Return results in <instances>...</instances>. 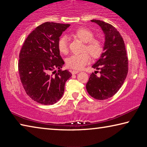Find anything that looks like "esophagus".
I'll return each instance as SVG.
<instances>
[{
	"label": "esophagus",
	"mask_w": 147,
	"mask_h": 147,
	"mask_svg": "<svg viewBox=\"0 0 147 147\" xmlns=\"http://www.w3.org/2000/svg\"><path fill=\"white\" fill-rule=\"evenodd\" d=\"M71 73L73 74H77L78 73H79V71H76V70H73V71H71Z\"/></svg>",
	"instance_id": "34e87169"
}]
</instances>
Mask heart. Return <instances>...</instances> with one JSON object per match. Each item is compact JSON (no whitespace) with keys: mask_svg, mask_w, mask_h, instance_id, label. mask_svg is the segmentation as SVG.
<instances>
[{"mask_svg":"<svg viewBox=\"0 0 147 147\" xmlns=\"http://www.w3.org/2000/svg\"><path fill=\"white\" fill-rule=\"evenodd\" d=\"M72 36L84 42L82 51L84 53L73 54L66 59V65L69 68L81 69L90 61V56L93 59L98 58L104 51V45L101 40L94 38V33L89 28L80 27L71 32ZM57 47L60 53L66 54L68 53V39L66 36L59 37L57 41Z\"/></svg>","mask_w":147,"mask_h":147,"instance_id":"b5f03b06","label":"heart"}]
</instances>
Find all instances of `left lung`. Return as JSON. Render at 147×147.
<instances>
[{
	"instance_id": "1",
	"label": "left lung",
	"mask_w": 147,
	"mask_h": 147,
	"mask_svg": "<svg viewBox=\"0 0 147 147\" xmlns=\"http://www.w3.org/2000/svg\"><path fill=\"white\" fill-rule=\"evenodd\" d=\"M98 24L105 34L104 53L92 67L100 71L91 74L86 84L89 95L97 100L113 96L123 86L128 71V59L123 38L115 27L100 20H91ZM96 72L100 75L97 76Z\"/></svg>"
}]
</instances>
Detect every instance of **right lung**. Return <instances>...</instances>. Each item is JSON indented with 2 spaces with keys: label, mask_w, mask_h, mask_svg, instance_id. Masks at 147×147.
Returning <instances> with one entry per match:
<instances>
[{
  "label": "right lung",
  "mask_w": 147,
  "mask_h": 147,
  "mask_svg": "<svg viewBox=\"0 0 147 147\" xmlns=\"http://www.w3.org/2000/svg\"><path fill=\"white\" fill-rule=\"evenodd\" d=\"M69 24L46 23L36 27L22 46L18 63L21 83L32 100L44 105L59 100L66 81L72 76L62 71L64 61L59 54L57 41ZM56 68L59 70L54 71Z\"/></svg>",
  "instance_id": "obj_1"
}]
</instances>
